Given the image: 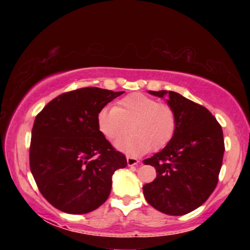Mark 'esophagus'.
Wrapping results in <instances>:
<instances>
[{
    "label": "esophagus",
    "mask_w": 250,
    "mask_h": 250,
    "mask_svg": "<svg viewBox=\"0 0 250 250\" xmlns=\"http://www.w3.org/2000/svg\"><path fill=\"white\" fill-rule=\"evenodd\" d=\"M138 164H139L138 158H135V157H131V156L127 157V165L128 166H135V165H138Z\"/></svg>",
    "instance_id": "esophagus-1"
}]
</instances>
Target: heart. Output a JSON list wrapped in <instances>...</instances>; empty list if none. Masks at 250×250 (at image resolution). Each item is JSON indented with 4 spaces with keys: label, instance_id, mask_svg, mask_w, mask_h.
<instances>
[{
    "label": "heart",
    "instance_id": "b5f03b06",
    "mask_svg": "<svg viewBox=\"0 0 250 250\" xmlns=\"http://www.w3.org/2000/svg\"><path fill=\"white\" fill-rule=\"evenodd\" d=\"M98 128L108 140L116 142L122 151L135 155L150 149L159 150L169 143L176 129V115L168 104L142 93L121 99L116 107H104L97 116ZM131 126H129V125Z\"/></svg>",
    "mask_w": 250,
    "mask_h": 250
}]
</instances>
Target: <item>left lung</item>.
Listing matches in <instances>:
<instances>
[{"label":"left lung","instance_id":"1","mask_svg":"<svg viewBox=\"0 0 250 250\" xmlns=\"http://www.w3.org/2000/svg\"><path fill=\"white\" fill-rule=\"evenodd\" d=\"M163 98L176 115V129L162 151L143 160L157 176L143 187L146 200L162 213L179 216L206 201L218 182L224 155L220 123L204 105L173 91H149Z\"/></svg>","mask_w":250,"mask_h":250}]
</instances>
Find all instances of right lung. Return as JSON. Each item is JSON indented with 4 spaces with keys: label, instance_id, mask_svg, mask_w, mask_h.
Returning a JSON list of instances; mask_svg holds the SVG:
<instances>
[{
    "label": "right lung",
    "instance_id": "obj_1",
    "mask_svg": "<svg viewBox=\"0 0 250 250\" xmlns=\"http://www.w3.org/2000/svg\"><path fill=\"white\" fill-rule=\"evenodd\" d=\"M124 92L82 87L51 100L32 129L29 166L42 196L57 209L86 214L108 199L111 176L127 165L99 131L98 112Z\"/></svg>",
    "mask_w": 250,
    "mask_h": 250
}]
</instances>
